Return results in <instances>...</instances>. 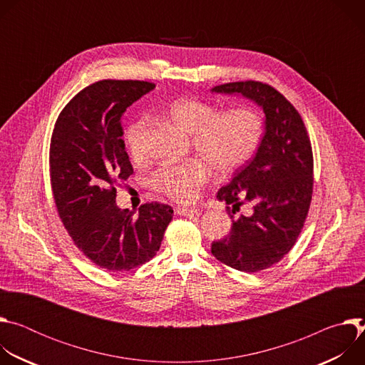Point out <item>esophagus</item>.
I'll use <instances>...</instances> for the list:
<instances>
[{"label": "esophagus", "mask_w": 365, "mask_h": 365, "mask_svg": "<svg viewBox=\"0 0 365 365\" xmlns=\"http://www.w3.org/2000/svg\"><path fill=\"white\" fill-rule=\"evenodd\" d=\"M202 211L199 207H178L176 214L182 215V217H193V215H199Z\"/></svg>", "instance_id": "obj_1"}]
</instances>
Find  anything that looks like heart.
Listing matches in <instances>:
<instances>
[{
    "mask_svg": "<svg viewBox=\"0 0 365 365\" xmlns=\"http://www.w3.org/2000/svg\"><path fill=\"white\" fill-rule=\"evenodd\" d=\"M220 111L215 103L196 98H182L170 103L169 118L180 130L192 134V145L205 162L192 159L162 166L151 178L155 190L179 203H190L210 180V165L220 175H228L252 159L264 137L262 114L248 107ZM145 135V118L137 120L127 130V150L135 163L147 159Z\"/></svg>",
    "mask_w": 365,
    "mask_h": 365,
    "instance_id": "b5f03b06",
    "label": "heart"
}]
</instances>
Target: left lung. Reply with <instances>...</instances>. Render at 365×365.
<instances>
[{
  "label": "left lung",
  "instance_id": "1",
  "mask_svg": "<svg viewBox=\"0 0 365 365\" xmlns=\"http://www.w3.org/2000/svg\"><path fill=\"white\" fill-rule=\"evenodd\" d=\"M212 92L240 93L266 114L264 137L255 155L217 195L232 205V214L242 203L251 205L252 214L238 220L230 215V234L211 247L221 263L257 273L279 263L302 232L314 192L312 144L300 114L273 86L244 81L218 85Z\"/></svg>",
  "mask_w": 365,
  "mask_h": 365
}]
</instances>
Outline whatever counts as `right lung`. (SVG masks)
Returning <instances> with one entry per match:
<instances>
[{"mask_svg": "<svg viewBox=\"0 0 365 365\" xmlns=\"http://www.w3.org/2000/svg\"><path fill=\"white\" fill-rule=\"evenodd\" d=\"M154 86L115 79L86 86L62 110L50 140V183L58 214L79 251L114 273L150 262L173 218L166 203H144L137 217L115 203V185L133 175L121 117Z\"/></svg>", "mask_w": 365, "mask_h": 365, "instance_id": "1", "label": "right lung"}]
</instances>
